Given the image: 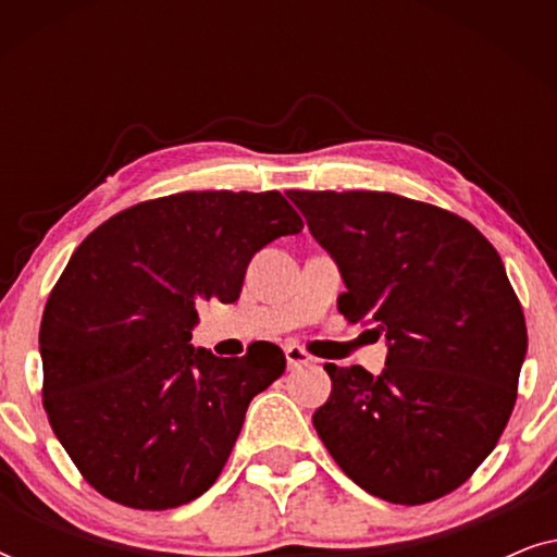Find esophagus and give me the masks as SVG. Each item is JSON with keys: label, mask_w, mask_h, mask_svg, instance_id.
Segmentation results:
<instances>
[{"label": "esophagus", "mask_w": 557, "mask_h": 557, "mask_svg": "<svg viewBox=\"0 0 557 557\" xmlns=\"http://www.w3.org/2000/svg\"><path fill=\"white\" fill-rule=\"evenodd\" d=\"M311 362V355L307 352V349H301V347H296V345H288L286 347V364L288 368H304V364H309Z\"/></svg>", "instance_id": "esophagus-1"}]
</instances>
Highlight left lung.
Segmentation results:
<instances>
[{"mask_svg":"<svg viewBox=\"0 0 557 557\" xmlns=\"http://www.w3.org/2000/svg\"><path fill=\"white\" fill-rule=\"evenodd\" d=\"M288 197L339 265L342 314L391 345L377 377L324 364L332 395L311 418L319 438L380 499L446 497L497 446L528 352L499 253L469 220L393 193Z\"/></svg>","mask_w":557,"mask_h":557,"instance_id":"obj_1","label":"left lung"}]
</instances>
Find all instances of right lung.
<instances>
[{"label": "right lung", "instance_id": "1", "mask_svg": "<svg viewBox=\"0 0 557 557\" xmlns=\"http://www.w3.org/2000/svg\"><path fill=\"white\" fill-rule=\"evenodd\" d=\"M301 227L276 189H208L121 210L75 248L42 311V406L98 494L154 512L215 484L286 357L193 349L197 304L238 301L256 250Z\"/></svg>", "mask_w": 557, "mask_h": 557}]
</instances>
